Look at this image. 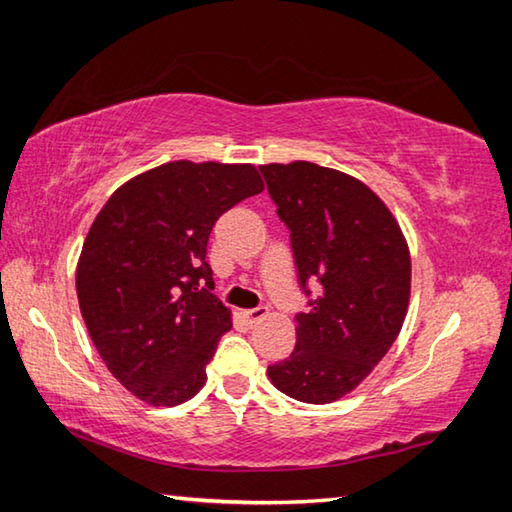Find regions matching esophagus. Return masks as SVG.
Masks as SVG:
<instances>
[{
    "label": "esophagus",
    "mask_w": 512,
    "mask_h": 512,
    "mask_svg": "<svg viewBox=\"0 0 512 512\" xmlns=\"http://www.w3.org/2000/svg\"><path fill=\"white\" fill-rule=\"evenodd\" d=\"M266 314H268V311H266V307H255V309H246L244 311V318L248 320V323H259V320H262V318H266Z\"/></svg>",
    "instance_id": "obj_1"
}]
</instances>
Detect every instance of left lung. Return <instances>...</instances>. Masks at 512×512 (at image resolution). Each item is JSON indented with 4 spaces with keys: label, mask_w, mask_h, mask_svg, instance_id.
Instances as JSON below:
<instances>
[{
    "label": "left lung",
    "mask_w": 512,
    "mask_h": 512,
    "mask_svg": "<svg viewBox=\"0 0 512 512\" xmlns=\"http://www.w3.org/2000/svg\"><path fill=\"white\" fill-rule=\"evenodd\" d=\"M259 169L291 230L300 287L318 284L311 309L296 316V348L268 366V379L298 402H336L400 334L411 298L409 244L388 205L350 173L305 160Z\"/></svg>",
    "instance_id": "left-lung-1"
}]
</instances>
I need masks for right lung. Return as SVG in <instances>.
Segmentation results:
<instances>
[{
	"label": "right lung",
	"instance_id": "right-lung-1",
	"mask_svg": "<svg viewBox=\"0 0 512 512\" xmlns=\"http://www.w3.org/2000/svg\"><path fill=\"white\" fill-rule=\"evenodd\" d=\"M262 189L255 164L176 160L115 189L90 225L76 264L81 316L112 377L142 402L176 406L205 386L232 327L210 293L207 239Z\"/></svg>",
	"mask_w": 512,
	"mask_h": 512
}]
</instances>
